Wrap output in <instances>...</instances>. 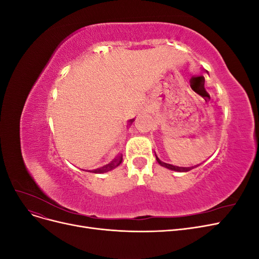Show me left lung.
Segmentation results:
<instances>
[{
    "mask_svg": "<svg viewBox=\"0 0 259 259\" xmlns=\"http://www.w3.org/2000/svg\"><path fill=\"white\" fill-rule=\"evenodd\" d=\"M154 153H155V152H154ZM155 159H156V161H158V163L160 164L161 166L165 167V168H168V169H171V170H176V171H188V170H190V169H191V167H182V166H176V165H173V164H168V163L163 162V161H161V160L159 159V156L156 155V153H155Z\"/></svg>",
    "mask_w": 259,
    "mask_h": 259,
    "instance_id": "left-lung-1",
    "label": "left lung"
}]
</instances>
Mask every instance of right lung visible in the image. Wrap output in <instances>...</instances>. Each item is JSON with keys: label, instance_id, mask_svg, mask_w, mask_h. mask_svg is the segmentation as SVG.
Listing matches in <instances>:
<instances>
[{"label": "right lung", "instance_id": "right-lung-1", "mask_svg": "<svg viewBox=\"0 0 259 259\" xmlns=\"http://www.w3.org/2000/svg\"><path fill=\"white\" fill-rule=\"evenodd\" d=\"M133 121H134V119L131 120V122H133ZM122 161H123V156H122V154H121V155L117 156L116 159H114L111 163H109L108 165H105V166L100 167V168H97V169H94L93 171H94V173H106V171L111 170V169L115 168L116 166H119L120 164L122 163Z\"/></svg>", "mask_w": 259, "mask_h": 259}]
</instances>
